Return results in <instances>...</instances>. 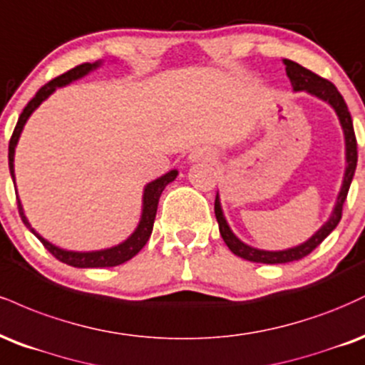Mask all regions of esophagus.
Instances as JSON below:
<instances>
[{"label":"esophagus","instance_id":"esophagus-1","mask_svg":"<svg viewBox=\"0 0 365 365\" xmlns=\"http://www.w3.org/2000/svg\"><path fill=\"white\" fill-rule=\"evenodd\" d=\"M191 162H205V164H213L217 160V155L210 148H196L190 155Z\"/></svg>","mask_w":365,"mask_h":365}]
</instances>
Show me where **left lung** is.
I'll list each match as a JSON object with an SVG mask.
<instances>
[{"label": "left lung", "instance_id": "left-lung-1", "mask_svg": "<svg viewBox=\"0 0 365 365\" xmlns=\"http://www.w3.org/2000/svg\"><path fill=\"white\" fill-rule=\"evenodd\" d=\"M284 64H285L287 76L290 78V83H292L295 92H299V90H306V92L312 93V96L319 97L321 101H327L328 104L336 110L338 118H340L341 128H344V133H345L346 170H345V178H344V186H341V191H340V195H338L335 210H333L329 220L323 227H321L318 232L312 235L309 241H306L297 247H292V250H285V251H261V250H255V247L247 246V244L239 241V239L232 234L230 227L227 225V220H225L224 213H222V208H220V200H218V195H217L215 217L218 222V229H220L222 239H224V242L229 246V250L232 251L235 256H239V258H242V259L252 261V263H267V264L290 263V261L302 259L304 256H307L309 252L314 251L316 247H318L329 234H331V230L338 225V222L341 220L344 203L346 200V195H349L350 182H352V179H354L355 167H357V140H355L352 115H350V113H349V107H346L341 93L338 92L336 87L331 83V81L327 78H321L319 75H316V73L307 70V68L301 66L299 63L290 61V59H284Z\"/></svg>", "mask_w": 365, "mask_h": 365}]
</instances>
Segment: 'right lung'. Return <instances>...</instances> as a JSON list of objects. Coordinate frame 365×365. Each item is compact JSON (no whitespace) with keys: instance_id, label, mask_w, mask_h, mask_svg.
Wrapping results in <instances>:
<instances>
[{"instance_id":"add662e5","label":"right lung","mask_w":365,"mask_h":365,"mask_svg":"<svg viewBox=\"0 0 365 365\" xmlns=\"http://www.w3.org/2000/svg\"><path fill=\"white\" fill-rule=\"evenodd\" d=\"M98 63H83L75 66L73 70L63 73V75L56 76L54 80L47 81L44 87H41L37 90L36 97L25 106L24 113L20 114L19 123H16L15 130H13V135L10 138V145H8V165H10V174L11 179L15 181V170H13V157H15V147H16V141L20 138V133L24 130L25 123H27L29 115L41 106L42 101H46L51 93L54 92L58 87H63V85H68L73 80H78L83 75H87L88 71H92L93 68H97ZM178 175V170H170L162 178L155 179L145 187L143 192V212H141V220L136 230L133 232L126 241L119 244V246L110 247V250H104V251H93V252H75V251H64L61 247H56L51 242H47L44 237H41L36 230L32 229L29 224V220L24 215V208H21L20 200H16V205H19V213L24 220V224L32 230V234L36 235L38 241L42 242V246L46 247L51 255L54 256L56 259H59L61 263L70 264V267H76V268H109V267H118V264L126 263L130 261L133 256L138 255L141 247L147 244V241L150 239V234H152L153 229V220H155V213H157V207H158V200H160L162 191L165 190V186L169 182H173Z\"/></svg>"}]
</instances>
